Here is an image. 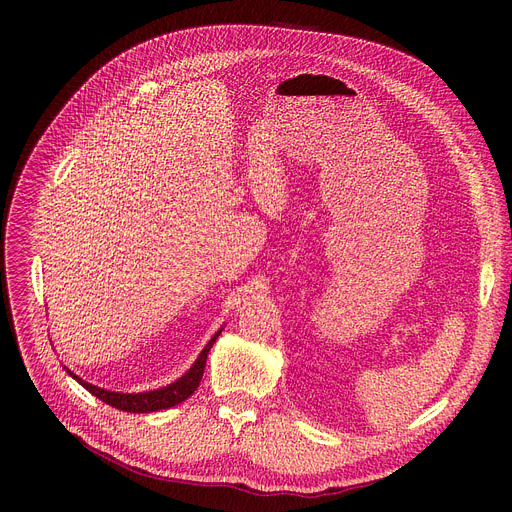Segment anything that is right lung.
<instances>
[{"mask_svg": "<svg viewBox=\"0 0 512 512\" xmlns=\"http://www.w3.org/2000/svg\"><path fill=\"white\" fill-rule=\"evenodd\" d=\"M223 328L218 330L210 340L208 344L202 348V352L198 354L196 362L190 367V371L186 375H182L178 381L162 387V389H156V391H145V393H115V391H107V389H101V387H95L87 381H83L81 377H77L75 373H70L66 369V373L77 379L89 393H93L97 399H101L103 403L119 409V411H127V413H152V411H160V409H170L182 401H186L200 385V379L204 375V367H206V356L212 348V344L216 342V338L221 336Z\"/></svg>", "mask_w": 512, "mask_h": 512, "instance_id": "obj_1", "label": "right lung"}]
</instances>
